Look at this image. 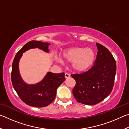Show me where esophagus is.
Segmentation results:
<instances>
[{
  "label": "esophagus",
  "mask_w": 129,
  "mask_h": 129,
  "mask_svg": "<svg viewBox=\"0 0 129 129\" xmlns=\"http://www.w3.org/2000/svg\"><path fill=\"white\" fill-rule=\"evenodd\" d=\"M65 78H68L70 77V75L68 73H65Z\"/></svg>",
  "instance_id": "1"
}]
</instances>
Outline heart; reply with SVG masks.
I'll use <instances>...</instances> for the list:
<instances>
[{"instance_id": "b5f03b06", "label": "heart", "mask_w": 129, "mask_h": 129, "mask_svg": "<svg viewBox=\"0 0 129 129\" xmlns=\"http://www.w3.org/2000/svg\"><path fill=\"white\" fill-rule=\"evenodd\" d=\"M62 60L71 62L73 71L78 73L84 72L92 66L95 58V53L90 48L73 47L69 48L63 52Z\"/></svg>"}]
</instances>
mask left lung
<instances>
[{
	"label": "left lung",
	"instance_id": "8db88e82",
	"mask_svg": "<svg viewBox=\"0 0 129 129\" xmlns=\"http://www.w3.org/2000/svg\"><path fill=\"white\" fill-rule=\"evenodd\" d=\"M98 52L93 66L86 72L71 75L76 84L73 95L79 103L94 105L112 92L116 73V62L110 51L96 43Z\"/></svg>",
	"mask_w": 129,
	"mask_h": 129
}]
</instances>
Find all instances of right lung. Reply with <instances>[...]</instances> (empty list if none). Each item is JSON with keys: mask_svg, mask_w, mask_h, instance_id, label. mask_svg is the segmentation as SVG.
Listing matches in <instances>:
<instances>
[{"mask_svg": "<svg viewBox=\"0 0 129 129\" xmlns=\"http://www.w3.org/2000/svg\"><path fill=\"white\" fill-rule=\"evenodd\" d=\"M50 44L32 40L24 45L16 53L12 66L11 81L14 88L20 99L28 105L42 108L54 101L57 89L65 80L64 73H53L48 72L43 79L35 84L24 81L19 72V64L23 53L28 50L38 48L48 53Z\"/></svg>", "mask_w": 129, "mask_h": 129, "instance_id": "obj_1", "label": "right lung"}]
</instances>
